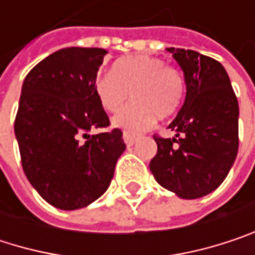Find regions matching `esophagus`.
Here are the masks:
<instances>
[{
	"instance_id": "obj_1",
	"label": "esophagus",
	"mask_w": 255,
	"mask_h": 255,
	"mask_svg": "<svg viewBox=\"0 0 255 255\" xmlns=\"http://www.w3.org/2000/svg\"><path fill=\"white\" fill-rule=\"evenodd\" d=\"M123 138H124V141H126L127 146H132V144L135 143V140H137V135H135V134H131V132H128V131H124Z\"/></svg>"
}]
</instances>
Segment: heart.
<instances>
[{
    "label": "heart",
    "mask_w": 255,
    "mask_h": 255,
    "mask_svg": "<svg viewBox=\"0 0 255 255\" xmlns=\"http://www.w3.org/2000/svg\"><path fill=\"white\" fill-rule=\"evenodd\" d=\"M94 91L108 112H118L131 96L132 103L114 118V126L137 132L152 126L155 117L164 120L177 112L184 81L159 57L129 56L118 60L111 74L97 78Z\"/></svg>",
    "instance_id": "b5f03b06"
}]
</instances>
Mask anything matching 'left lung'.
Here are the masks:
<instances>
[{
    "label": "left lung",
    "mask_w": 255,
    "mask_h": 255,
    "mask_svg": "<svg viewBox=\"0 0 255 255\" xmlns=\"http://www.w3.org/2000/svg\"><path fill=\"white\" fill-rule=\"evenodd\" d=\"M168 51L184 74L186 99L168 126L176 137L153 135L158 152L149 168L167 190L196 199L216 190L236 159L239 106L220 62L193 50Z\"/></svg>",
    "instance_id": "8db88e82"
}]
</instances>
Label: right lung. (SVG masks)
Instances as JSON below:
<instances>
[{
  "label": "right lung",
  "mask_w": 255,
  "mask_h": 255,
  "mask_svg": "<svg viewBox=\"0 0 255 255\" xmlns=\"http://www.w3.org/2000/svg\"><path fill=\"white\" fill-rule=\"evenodd\" d=\"M103 48H62L26 75L14 134L22 167L33 189L53 207L78 210L109 187L126 150L123 131L109 127L94 82Z\"/></svg>",
  "instance_id": "1"
}]
</instances>
